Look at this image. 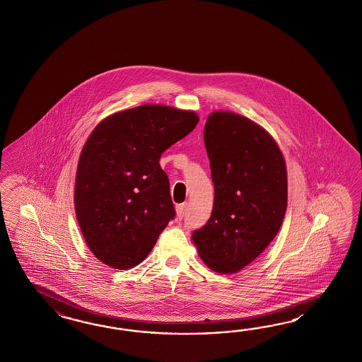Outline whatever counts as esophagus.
<instances>
[{"instance_id":"1","label":"esophagus","mask_w":362,"mask_h":362,"mask_svg":"<svg viewBox=\"0 0 362 362\" xmlns=\"http://www.w3.org/2000/svg\"><path fill=\"white\" fill-rule=\"evenodd\" d=\"M176 211L177 217L180 218V219H182L186 213V204H181V205H178V206L176 207Z\"/></svg>"}]
</instances>
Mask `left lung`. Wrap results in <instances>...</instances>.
Returning a JSON list of instances; mask_svg holds the SVG:
<instances>
[{"label": "left lung", "mask_w": 362, "mask_h": 362, "mask_svg": "<svg viewBox=\"0 0 362 362\" xmlns=\"http://www.w3.org/2000/svg\"><path fill=\"white\" fill-rule=\"evenodd\" d=\"M204 141L214 184L206 225L192 239L209 269H245L278 234L287 209V169L266 129L234 112L207 117Z\"/></svg>", "instance_id": "obj_1"}]
</instances>
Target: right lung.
<instances>
[{"label":"right lung","instance_id":"1","mask_svg":"<svg viewBox=\"0 0 362 362\" xmlns=\"http://www.w3.org/2000/svg\"><path fill=\"white\" fill-rule=\"evenodd\" d=\"M198 123L193 111L144 104L105 117L87 139L75 178V213L93 255L132 269L176 216L160 157Z\"/></svg>","mask_w":362,"mask_h":362}]
</instances>
